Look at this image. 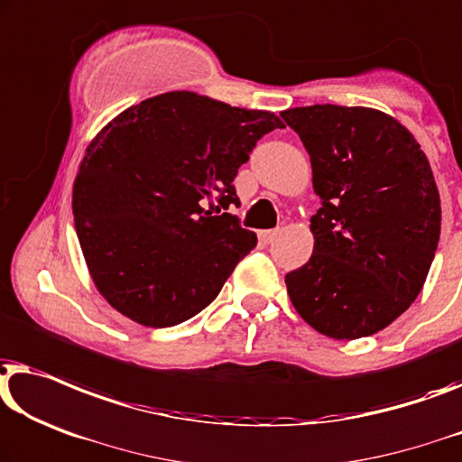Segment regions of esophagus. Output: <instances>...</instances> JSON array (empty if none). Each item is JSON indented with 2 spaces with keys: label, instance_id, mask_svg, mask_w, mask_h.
Segmentation results:
<instances>
[{
  "label": "esophagus",
  "instance_id": "1",
  "mask_svg": "<svg viewBox=\"0 0 462 462\" xmlns=\"http://www.w3.org/2000/svg\"><path fill=\"white\" fill-rule=\"evenodd\" d=\"M277 236H279V231H260L258 233V239L263 244H273V242H275Z\"/></svg>",
  "mask_w": 462,
  "mask_h": 462
}]
</instances>
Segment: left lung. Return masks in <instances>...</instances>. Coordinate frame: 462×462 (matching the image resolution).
<instances>
[{
  "mask_svg": "<svg viewBox=\"0 0 462 462\" xmlns=\"http://www.w3.org/2000/svg\"><path fill=\"white\" fill-rule=\"evenodd\" d=\"M281 116L302 139L320 208L309 263L285 275L312 329L373 336L417 300L439 242V191L430 160L396 118L363 106L314 104Z\"/></svg>",
  "mask_w": 462,
  "mask_h": 462,
  "instance_id": "obj_1",
  "label": "left lung"
}]
</instances>
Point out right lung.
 <instances>
[{"instance_id":"obj_1","label":"right lung","mask_w":462,"mask_h":462,"mask_svg":"<svg viewBox=\"0 0 462 462\" xmlns=\"http://www.w3.org/2000/svg\"><path fill=\"white\" fill-rule=\"evenodd\" d=\"M273 129H283L273 112L169 91L97 133L79 166L72 212L87 269L112 309L160 329L218 296L256 233L206 204L239 202L237 169Z\"/></svg>"}]
</instances>
